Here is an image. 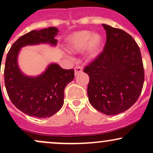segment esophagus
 <instances>
[{
    "instance_id": "34e87169",
    "label": "esophagus",
    "mask_w": 153,
    "mask_h": 153,
    "mask_svg": "<svg viewBox=\"0 0 153 153\" xmlns=\"http://www.w3.org/2000/svg\"><path fill=\"white\" fill-rule=\"evenodd\" d=\"M74 70H75V75H78L79 73H82V68L81 66L78 65V66H75V67Z\"/></svg>"
}]
</instances>
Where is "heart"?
I'll list each match as a JSON object with an SVG mask.
<instances>
[{
	"instance_id": "heart-1",
	"label": "heart",
	"mask_w": 153,
	"mask_h": 153,
	"mask_svg": "<svg viewBox=\"0 0 153 153\" xmlns=\"http://www.w3.org/2000/svg\"><path fill=\"white\" fill-rule=\"evenodd\" d=\"M102 36L98 33L83 30L75 33L68 39V50L73 53L82 52L86 50L88 59L96 58L102 47Z\"/></svg>"
}]
</instances>
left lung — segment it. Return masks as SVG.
<instances>
[{"label": "left lung", "instance_id": "1", "mask_svg": "<svg viewBox=\"0 0 153 153\" xmlns=\"http://www.w3.org/2000/svg\"><path fill=\"white\" fill-rule=\"evenodd\" d=\"M106 32L103 50L83 69L89 78L91 104L106 115L129 109L137 101L145 80L140 47L126 31L103 24Z\"/></svg>", "mask_w": 153, "mask_h": 153}]
</instances>
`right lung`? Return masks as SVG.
<instances>
[{"label":"right lung","mask_w":153,"mask_h":153,"mask_svg":"<svg viewBox=\"0 0 153 153\" xmlns=\"http://www.w3.org/2000/svg\"><path fill=\"white\" fill-rule=\"evenodd\" d=\"M57 32L56 27L31 31L20 36L7 54L4 68L7 94L12 103L29 116L46 118L57 113L64 103L65 88L74 78V70L63 69L57 64H51L37 77L26 76L19 68L17 57L22 47L40 43L56 45Z\"/></svg>","instance_id":"add662e5"}]
</instances>
